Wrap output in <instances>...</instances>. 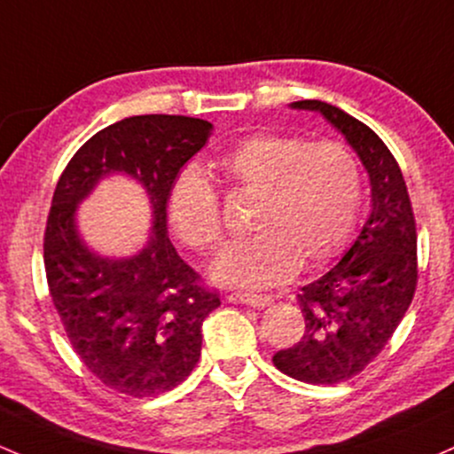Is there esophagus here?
<instances>
[{
  "mask_svg": "<svg viewBox=\"0 0 454 454\" xmlns=\"http://www.w3.org/2000/svg\"><path fill=\"white\" fill-rule=\"evenodd\" d=\"M231 300L246 303V306H254V308H265L273 301L269 295H252V293H232Z\"/></svg>",
  "mask_w": 454,
  "mask_h": 454,
  "instance_id": "1",
  "label": "esophagus"
}]
</instances>
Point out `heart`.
Wrapping results in <instances>:
<instances>
[{"label": "heart", "instance_id": "b5f03b06", "mask_svg": "<svg viewBox=\"0 0 454 454\" xmlns=\"http://www.w3.org/2000/svg\"><path fill=\"white\" fill-rule=\"evenodd\" d=\"M232 192L256 198L250 228L213 265V278L243 288H267L327 262L342 250L362 207L357 159L336 142L258 133L217 159ZM170 223L185 246L208 254L223 241L222 202L211 183L187 168L168 198Z\"/></svg>", "mask_w": 454, "mask_h": 454}]
</instances>
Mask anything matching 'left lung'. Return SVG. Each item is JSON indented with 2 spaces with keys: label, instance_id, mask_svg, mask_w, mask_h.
I'll return each instance as SVG.
<instances>
[{
  "label": "left lung",
  "instance_id": "1",
  "mask_svg": "<svg viewBox=\"0 0 454 454\" xmlns=\"http://www.w3.org/2000/svg\"><path fill=\"white\" fill-rule=\"evenodd\" d=\"M293 107L323 114L371 176L372 211L360 237L336 267L301 288L297 301L306 332L273 356L284 375L333 386L380 356L410 308L418 284L416 217L395 154L371 127L330 103L297 101Z\"/></svg>",
  "mask_w": 454,
  "mask_h": 454
}]
</instances>
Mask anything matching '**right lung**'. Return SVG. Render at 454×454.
<instances>
[{
	"label": "right lung",
	"mask_w": 454,
	"mask_h": 454,
	"mask_svg": "<svg viewBox=\"0 0 454 454\" xmlns=\"http://www.w3.org/2000/svg\"><path fill=\"white\" fill-rule=\"evenodd\" d=\"M211 129L168 114L124 118L73 154L53 192L44 228L49 295L79 360L121 395L157 396L185 381L200 360L202 321L222 303L166 235L174 178ZM114 171L143 183L155 215L149 246L122 262L88 251L74 226L76 204Z\"/></svg>",
	"instance_id": "right-lung-1"
}]
</instances>
